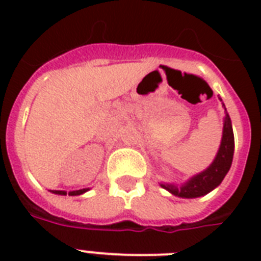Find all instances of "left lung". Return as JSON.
Returning a JSON list of instances; mask_svg holds the SVG:
<instances>
[{
	"label": "left lung",
	"mask_w": 261,
	"mask_h": 261,
	"mask_svg": "<svg viewBox=\"0 0 261 261\" xmlns=\"http://www.w3.org/2000/svg\"><path fill=\"white\" fill-rule=\"evenodd\" d=\"M223 108H225V104H223ZM233 153H234V135H233L231 120L229 115L226 114L225 122H223L221 146H219L218 153L210 167L194 177H191L188 181H186L180 187L174 186V184H161V187L178 198H199V196L208 194L210 191L217 188L222 182L223 177L229 172L231 161H233Z\"/></svg>",
	"instance_id": "left-lung-1"
}]
</instances>
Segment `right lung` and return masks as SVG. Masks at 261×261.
Returning <instances> with one entry per match:
<instances>
[{"mask_svg": "<svg viewBox=\"0 0 261 261\" xmlns=\"http://www.w3.org/2000/svg\"><path fill=\"white\" fill-rule=\"evenodd\" d=\"M88 190H89V188H84V190H79V191H70L69 195H70V196H77V195H81L84 194V192H87ZM51 192H54V194L57 195H67L66 191H51Z\"/></svg>", "mask_w": 261, "mask_h": 261, "instance_id": "1", "label": "right lung"}]
</instances>
